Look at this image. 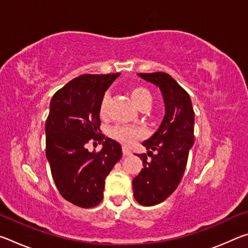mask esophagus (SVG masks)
<instances>
[{
    "label": "esophagus",
    "mask_w": 248,
    "mask_h": 248,
    "mask_svg": "<svg viewBox=\"0 0 248 248\" xmlns=\"http://www.w3.org/2000/svg\"><path fill=\"white\" fill-rule=\"evenodd\" d=\"M123 153H124V156H129V155L132 154L131 150H130L129 148H127V146H124V148H123Z\"/></svg>",
    "instance_id": "obj_1"
}]
</instances>
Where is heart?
<instances>
[{
	"mask_svg": "<svg viewBox=\"0 0 248 248\" xmlns=\"http://www.w3.org/2000/svg\"><path fill=\"white\" fill-rule=\"evenodd\" d=\"M130 96H131L133 104L139 109L150 107L151 103H152V95H151L150 91L143 86L132 87L130 90ZM107 96H105L99 107V115L102 117H106L107 115ZM109 134L112 139L119 141L120 143L130 145L137 140L141 139L144 132L141 129L128 127V125H115L110 129Z\"/></svg>",
	"mask_w": 248,
	"mask_h": 248,
	"instance_id": "obj_1",
	"label": "heart"
}]
</instances>
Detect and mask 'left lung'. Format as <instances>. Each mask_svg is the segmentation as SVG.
Masks as SVG:
<instances>
[{"mask_svg": "<svg viewBox=\"0 0 248 248\" xmlns=\"http://www.w3.org/2000/svg\"><path fill=\"white\" fill-rule=\"evenodd\" d=\"M138 75L159 87L165 104V116L157 131L142 143L149 151L138 155L143 169L132 180L134 198L150 207L169 198L182 180L194 144L195 112L189 95L170 74Z\"/></svg>", "mask_w": 248, "mask_h": 248, "instance_id": "obj_1", "label": "left lung"}]
</instances>
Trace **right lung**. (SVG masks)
Returning a JSON list of instances; mask_svg holds the SVG:
<instances>
[{
  "label": "right lung",
  "instance_id": "1",
  "mask_svg": "<svg viewBox=\"0 0 248 248\" xmlns=\"http://www.w3.org/2000/svg\"><path fill=\"white\" fill-rule=\"evenodd\" d=\"M120 73L83 74L59 90L46 121V155L54 184L69 202L93 208L103 200L105 178L121 158L118 142L100 133L99 107ZM103 142L99 153L85 145Z\"/></svg>",
  "mask_w": 248,
  "mask_h": 248
}]
</instances>
